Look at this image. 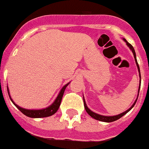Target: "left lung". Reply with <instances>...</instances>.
<instances>
[{"label": "left lung", "mask_w": 149, "mask_h": 149, "mask_svg": "<svg viewBox=\"0 0 149 149\" xmlns=\"http://www.w3.org/2000/svg\"><path fill=\"white\" fill-rule=\"evenodd\" d=\"M123 40L125 41L126 42V45H127V46L129 48H130V50H131V51H132L133 54H134V60H135V62H136V66H137V69H138V72H139V89H138V94H137V98H136V99L135 100V101L134 102V104H133L132 105H131V107H130L129 109H127L126 111L123 112V113H122L119 114V115H116V116H103V115H100V114L98 113H95V112L92 111V110H90V109L89 108L87 107V105H86V101H85V99H84V107H85V110H86V111L87 112V113L89 114V116H90L92 118H93V119H96V120H98V121H101V122H114V121H116L118 120L119 119H120L121 117L123 116L124 115H125L127 113H128L130 110H131V109L134 107V106L135 105V104H136V101H137V98H138V95H139V89H140V85H141V75H140V70H139V65H138V63H137V60H136V53H135V51H134V47H133L132 45H131L130 43H128L127 42V40H126L125 39H124L123 38Z\"/></svg>", "instance_id": "8db88e82"}]
</instances>
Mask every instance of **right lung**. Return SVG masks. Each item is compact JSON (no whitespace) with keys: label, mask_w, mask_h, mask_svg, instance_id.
Instances as JSON below:
<instances>
[{"label":"right lung","mask_w":149,"mask_h":149,"mask_svg":"<svg viewBox=\"0 0 149 149\" xmlns=\"http://www.w3.org/2000/svg\"><path fill=\"white\" fill-rule=\"evenodd\" d=\"M70 84V82L68 83L63 86L61 89V90L60 91L58 95L56 98V99L54 100L53 103L51 104L50 106L47 107L43 109H39V110H28V109L23 108V107H21L18 106V104L13 101V100L12 99L11 96L10 95V90H9V88L7 86V91H8V94H9V96H10V100L12 101V102L13 103V104L16 107L18 110L22 112V113L24 114L27 116L30 117V118H45V117H48L54 115V114L56 113L57 110H58L59 107L60 106V104H61L62 98H63V94H64V92H65V88L67 87L68 84Z\"/></svg>","instance_id":"right-lung-1"}]
</instances>
